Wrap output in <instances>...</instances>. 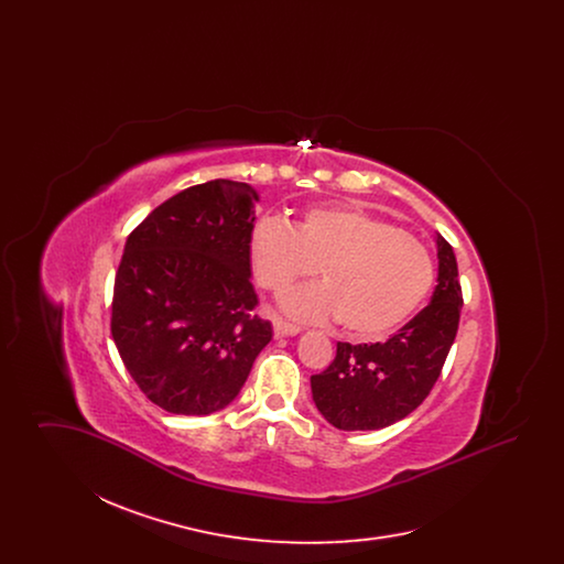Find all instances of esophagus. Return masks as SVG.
I'll use <instances>...</instances> for the list:
<instances>
[{"label":"esophagus","mask_w":564,"mask_h":564,"mask_svg":"<svg viewBox=\"0 0 564 564\" xmlns=\"http://www.w3.org/2000/svg\"><path fill=\"white\" fill-rule=\"evenodd\" d=\"M272 327H274V336L276 338H285V336H295L302 327L300 325H295V323L285 322V319H281V317H276L274 322H272Z\"/></svg>","instance_id":"esophagus-1"}]
</instances>
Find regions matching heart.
Listing matches in <instances>:
<instances>
[{"instance_id": "heart-1", "label": "heart", "mask_w": 564, "mask_h": 564, "mask_svg": "<svg viewBox=\"0 0 564 564\" xmlns=\"http://www.w3.org/2000/svg\"><path fill=\"white\" fill-rule=\"evenodd\" d=\"M258 281L288 292L317 269L323 285L295 290L283 306L304 319L338 317L359 340H378L408 322L430 294V251L398 226L355 207H317L292 226L262 219L249 239Z\"/></svg>"}]
</instances>
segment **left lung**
I'll return each instance as SVG.
<instances>
[{
	"instance_id": "1",
	"label": "left lung",
	"mask_w": 564,
	"mask_h": 564,
	"mask_svg": "<svg viewBox=\"0 0 564 564\" xmlns=\"http://www.w3.org/2000/svg\"><path fill=\"white\" fill-rule=\"evenodd\" d=\"M437 245V285L431 302L384 343H338L334 361L311 376L313 402L329 425L372 431L405 419L430 395L453 347L463 306L451 242Z\"/></svg>"
}]
</instances>
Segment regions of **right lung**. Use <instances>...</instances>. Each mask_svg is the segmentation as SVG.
Segmentation results:
<instances>
[{
    "label": "right lung",
    "instance_id": "obj_1",
    "mask_svg": "<svg viewBox=\"0 0 564 564\" xmlns=\"http://www.w3.org/2000/svg\"><path fill=\"white\" fill-rule=\"evenodd\" d=\"M256 200L241 182L192 186L156 207L124 245L111 338L141 393L171 414L226 408L272 338L251 285Z\"/></svg>",
    "mask_w": 564,
    "mask_h": 564
}]
</instances>
